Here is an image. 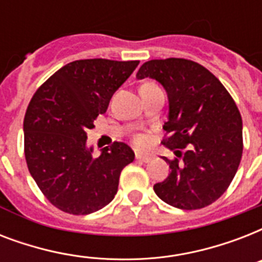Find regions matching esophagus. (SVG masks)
Listing matches in <instances>:
<instances>
[{
    "label": "esophagus",
    "mask_w": 262,
    "mask_h": 262,
    "mask_svg": "<svg viewBox=\"0 0 262 262\" xmlns=\"http://www.w3.org/2000/svg\"><path fill=\"white\" fill-rule=\"evenodd\" d=\"M136 159H137V162H141V163H148V162L151 160V156L140 155V154H136Z\"/></svg>",
    "instance_id": "obj_1"
}]
</instances>
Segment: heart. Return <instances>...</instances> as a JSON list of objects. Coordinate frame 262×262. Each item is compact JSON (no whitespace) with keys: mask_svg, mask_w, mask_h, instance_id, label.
<instances>
[{"mask_svg":"<svg viewBox=\"0 0 262 262\" xmlns=\"http://www.w3.org/2000/svg\"><path fill=\"white\" fill-rule=\"evenodd\" d=\"M135 144H136V145H137V147L143 148V147H145V145H147V144H148V139H147V137H145V136H143V135H137L135 137Z\"/></svg>","mask_w":262,"mask_h":262,"instance_id":"1","label":"heart"}]
</instances>
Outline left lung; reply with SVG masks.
<instances>
[{"instance_id":"obj_1","label":"left lung","mask_w":262,"mask_h":262,"mask_svg":"<svg viewBox=\"0 0 262 262\" xmlns=\"http://www.w3.org/2000/svg\"><path fill=\"white\" fill-rule=\"evenodd\" d=\"M136 77L155 79L168 96L162 144L177 158H164L171 171L154 185L158 197L186 211L215 203L235 177L244 151L242 118L231 95L190 59H151Z\"/></svg>"}]
</instances>
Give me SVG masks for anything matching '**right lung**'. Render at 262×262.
<instances>
[{"instance_id":"1","label":"right lung","mask_w":262,"mask_h":262,"mask_svg":"<svg viewBox=\"0 0 262 262\" xmlns=\"http://www.w3.org/2000/svg\"><path fill=\"white\" fill-rule=\"evenodd\" d=\"M139 61H73L35 92L24 117V154L30 174L54 207L88 215L111 203L119 175L135 152L115 141L92 156L87 130L106 113L111 96Z\"/></svg>"}]
</instances>
